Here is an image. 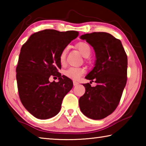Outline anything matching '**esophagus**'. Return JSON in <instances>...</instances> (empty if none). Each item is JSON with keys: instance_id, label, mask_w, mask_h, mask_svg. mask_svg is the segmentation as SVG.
<instances>
[{"instance_id": "obj_1", "label": "esophagus", "mask_w": 146, "mask_h": 146, "mask_svg": "<svg viewBox=\"0 0 146 146\" xmlns=\"http://www.w3.org/2000/svg\"><path fill=\"white\" fill-rule=\"evenodd\" d=\"M73 82V86H77V85L78 84V82H76V81H75V80H74Z\"/></svg>"}]
</instances>
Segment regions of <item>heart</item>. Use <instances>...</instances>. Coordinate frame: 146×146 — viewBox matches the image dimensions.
Segmentation results:
<instances>
[{
	"mask_svg": "<svg viewBox=\"0 0 146 146\" xmlns=\"http://www.w3.org/2000/svg\"><path fill=\"white\" fill-rule=\"evenodd\" d=\"M76 48L80 51L82 55L84 57H88L91 54V48L89 44L86 42H79L76 44ZM66 53L67 48H64L61 51L59 55V61L62 65H64L66 62ZM85 73V70L82 68H73L71 67L67 69L64 71V75L68 78L72 80H77Z\"/></svg>",
	"mask_w": 146,
	"mask_h": 146,
	"instance_id": "b5f03b06",
	"label": "heart"
}]
</instances>
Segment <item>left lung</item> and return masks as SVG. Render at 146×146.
<instances>
[{
	"label": "left lung",
	"mask_w": 146,
	"mask_h": 146,
	"mask_svg": "<svg viewBox=\"0 0 146 146\" xmlns=\"http://www.w3.org/2000/svg\"><path fill=\"white\" fill-rule=\"evenodd\" d=\"M93 47L95 66L86 76L97 84H84L86 91L79 98L81 111L93 120H100L117 108L127 82V56L119 39L106 32H93L80 36Z\"/></svg>",
	"instance_id": "1"
}]
</instances>
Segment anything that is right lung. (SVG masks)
Returning a JSON list of instances; mask_svg holds the SVG:
<instances>
[{"instance_id":"1","label":"right lung","mask_w":146,"mask_h":146,"mask_svg":"<svg viewBox=\"0 0 146 146\" xmlns=\"http://www.w3.org/2000/svg\"><path fill=\"white\" fill-rule=\"evenodd\" d=\"M78 36L76 31L44 29L31 35L22 46L16 68L20 100L38 119H48L60 111L62 100L73 88L71 79L61 75L59 55ZM50 76L59 78L50 83Z\"/></svg>"}]
</instances>
